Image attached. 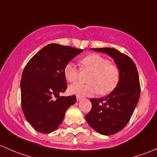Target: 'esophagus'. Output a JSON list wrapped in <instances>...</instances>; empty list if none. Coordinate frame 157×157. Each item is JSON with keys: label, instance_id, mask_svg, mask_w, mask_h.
<instances>
[{"label": "esophagus", "instance_id": "34e87169", "mask_svg": "<svg viewBox=\"0 0 157 157\" xmlns=\"http://www.w3.org/2000/svg\"><path fill=\"white\" fill-rule=\"evenodd\" d=\"M82 97H80V96H78V95H77V97H76V101H81V100H82Z\"/></svg>", "mask_w": 157, "mask_h": 157}]
</instances>
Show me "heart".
Listing matches in <instances>:
<instances>
[{"instance_id":"b5f03b06","label":"heart","mask_w":157,"mask_h":157,"mask_svg":"<svg viewBox=\"0 0 157 157\" xmlns=\"http://www.w3.org/2000/svg\"><path fill=\"white\" fill-rule=\"evenodd\" d=\"M80 67L83 70L92 72L88 78L89 84L80 82L70 85L69 90L80 97H90L97 94L105 95L113 91L120 79V69L117 65L111 63L110 60L100 54H92L80 60ZM65 78L69 82L78 80L79 70L72 63H68L63 69Z\"/></svg>"}]
</instances>
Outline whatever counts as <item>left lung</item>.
Masks as SVG:
<instances>
[{
	"instance_id": "left-lung-1",
	"label": "left lung",
	"mask_w": 157,
	"mask_h": 157,
	"mask_svg": "<svg viewBox=\"0 0 157 157\" xmlns=\"http://www.w3.org/2000/svg\"><path fill=\"white\" fill-rule=\"evenodd\" d=\"M91 50L109 55L120 69V79L116 88L107 96L91 98L92 108L85 116L88 125L96 132L111 135L127 125L138 104L140 93L138 69L128 56L118 50L110 48Z\"/></svg>"
}]
</instances>
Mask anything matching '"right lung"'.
I'll use <instances>...</instances> for the list:
<instances>
[{
	"label": "right lung",
	"mask_w": 157,
	"mask_h": 157,
	"mask_svg": "<svg viewBox=\"0 0 157 157\" xmlns=\"http://www.w3.org/2000/svg\"><path fill=\"white\" fill-rule=\"evenodd\" d=\"M83 50L57 44L47 45L34 55L21 78V104L26 120L44 134L62 123L67 109L76 101L75 95L59 97L67 88L65 65ZM55 96L58 98L54 100Z\"/></svg>",
	"instance_id": "right-lung-1"
}]
</instances>
